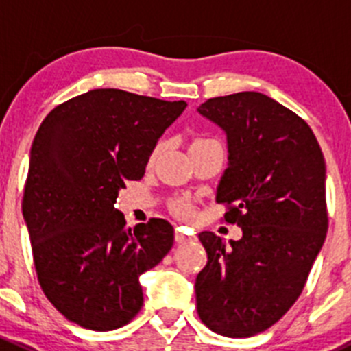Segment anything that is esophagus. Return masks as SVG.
I'll return each mask as SVG.
<instances>
[{"instance_id":"34e87169","label":"esophagus","mask_w":351,"mask_h":351,"mask_svg":"<svg viewBox=\"0 0 351 351\" xmlns=\"http://www.w3.org/2000/svg\"><path fill=\"white\" fill-rule=\"evenodd\" d=\"M192 236H189L186 232H183L182 229H176L175 231V241L176 244H185V243H190L192 241Z\"/></svg>"}]
</instances>
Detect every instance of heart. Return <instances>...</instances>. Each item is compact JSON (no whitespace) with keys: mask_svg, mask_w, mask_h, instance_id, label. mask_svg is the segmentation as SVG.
I'll use <instances>...</instances> for the list:
<instances>
[{"mask_svg":"<svg viewBox=\"0 0 351 351\" xmlns=\"http://www.w3.org/2000/svg\"><path fill=\"white\" fill-rule=\"evenodd\" d=\"M202 141H207V139H197L195 143H202ZM159 147H161V144H158V146L154 147L153 153H151V159L156 158V154H158ZM171 212L176 215V217H182V219H192L193 217V207L189 204V202L185 200H176L171 204Z\"/></svg>","mask_w":351,"mask_h":351,"instance_id":"obj_1","label":"heart"}]
</instances>
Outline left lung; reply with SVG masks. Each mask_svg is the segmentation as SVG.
Here are the masks:
<instances>
[{
    "label": "left lung",
    "mask_w": 351,
    "mask_h": 351,
    "mask_svg": "<svg viewBox=\"0 0 351 351\" xmlns=\"http://www.w3.org/2000/svg\"><path fill=\"white\" fill-rule=\"evenodd\" d=\"M198 112L228 136L215 200L243 238L226 247L214 232L198 234L208 261L197 275V313L214 332L247 338L302 293L328 231L326 165L306 120L267 95L210 98Z\"/></svg>",
    "instance_id": "obj_1"
}]
</instances>
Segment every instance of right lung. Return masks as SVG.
<instances>
[{
    "label": "right lung",
    "instance_id": "1",
    "mask_svg": "<svg viewBox=\"0 0 351 351\" xmlns=\"http://www.w3.org/2000/svg\"><path fill=\"white\" fill-rule=\"evenodd\" d=\"M186 104L115 88L51 110L35 134L22 210L38 284L73 323L112 331L143 307L139 277L173 246V226H125L113 207L141 180L156 143Z\"/></svg>",
    "mask_w": 351,
    "mask_h": 351
}]
</instances>
